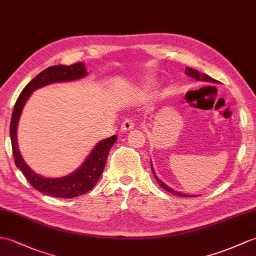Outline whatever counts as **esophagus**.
<instances>
[{"label": "esophagus", "mask_w": 256, "mask_h": 256, "mask_svg": "<svg viewBox=\"0 0 256 256\" xmlns=\"http://www.w3.org/2000/svg\"><path fill=\"white\" fill-rule=\"evenodd\" d=\"M134 126H135V121H134V118H126V120L122 123V126H121V130H122V132H128V130H133V128H134Z\"/></svg>", "instance_id": "34e87169"}]
</instances>
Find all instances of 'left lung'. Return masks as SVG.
Wrapping results in <instances>:
<instances>
[{"label":"left lung","instance_id":"8db88e82","mask_svg":"<svg viewBox=\"0 0 256 256\" xmlns=\"http://www.w3.org/2000/svg\"><path fill=\"white\" fill-rule=\"evenodd\" d=\"M186 74L188 76H190V77H192V78H194L195 80L210 82H217V80H214V78H212L210 76L206 75V74H204V73H200L198 70H196L191 68H186ZM152 174H154V176H155V178H156L157 182L159 183V186H162L164 190H166V191H168L169 193H172V194H176V195H178V196H183V198H191V196H196V195H190V194H184V193H180V192L174 191V190H172V188H170L169 186H166V184H164L162 180L158 179L157 176L155 174V172H154L152 167Z\"/></svg>","mask_w":256,"mask_h":256}]
</instances>
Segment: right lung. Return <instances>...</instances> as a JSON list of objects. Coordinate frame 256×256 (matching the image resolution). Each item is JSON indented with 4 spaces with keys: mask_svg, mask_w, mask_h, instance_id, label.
I'll use <instances>...</instances> for the list:
<instances>
[{
    "mask_svg": "<svg viewBox=\"0 0 256 256\" xmlns=\"http://www.w3.org/2000/svg\"><path fill=\"white\" fill-rule=\"evenodd\" d=\"M85 75L86 70L82 62L74 63L70 66L68 65H54V66L48 68L28 82L26 87L22 89L20 97L17 98L14 106L10 134L15 164L22 172V174L30 183V186L46 195L61 198H70L90 191L94 184L98 182L100 176L102 174L109 152L118 140L116 136L114 135L109 138L99 142L92 152L89 154L84 164L80 166V168L77 169L72 174L64 178H56V179H50V178L48 179V178L34 174L22 158L18 145H17L16 130L24 106H25L28 98L30 97L32 92L36 89L52 84V82L80 80Z\"/></svg>",
    "mask_w": 256,
    "mask_h": 256,
    "instance_id": "obj_1",
    "label": "right lung"
}]
</instances>
